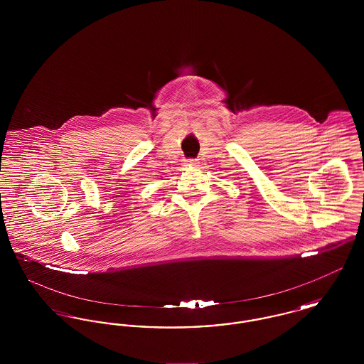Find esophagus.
Masks as SVG:
<instances>
[{"instance_id": "esophagus-1", "label": "esophagus", "mask_w": 364, "mask_h": 364, "mask_svg": "<svg viewBox=\"0 0 364 364\" xmlns=\"http://www.w3.org/2000/svg\"><path fill=\"white\" fill-rule=\"evenodd\" d=\"M186 162H187V165H196V164H198L196 159H187Z\"/></svg>"}]
</instances>
